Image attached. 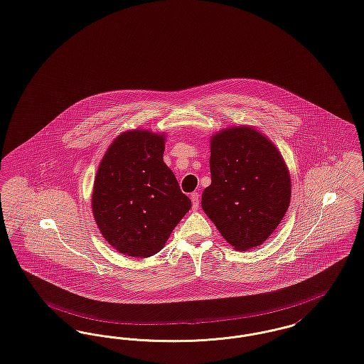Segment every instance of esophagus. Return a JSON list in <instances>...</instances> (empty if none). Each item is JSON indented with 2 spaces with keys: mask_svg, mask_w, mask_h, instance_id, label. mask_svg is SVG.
I'll use <instances>...</instances> for the list:
<instances>
[{
  "mask_svg": "<svg viewBox=\"0 0 364 364\" xmlns=\"http://www.w3.org/2000/svg\"><path fill=\"white\" fill-rule=\"evenodd\" d=\"M191 202H193V209L199 208V193H193L191 195Z\"/></svg>",
  "mask_w": 364,
  "mask_h": 364,
  "instance_id": "34e87169",
  "label": "esophagus"
}]
</instances>
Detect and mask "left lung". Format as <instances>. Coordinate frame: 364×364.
Returning <instances> with one entry per match:
<instances>
[{
  "label": "left lung",
  "mask_w": 364,
  "mask_h": 364,
  "mask_svg": "<svg viewBox=\"0 0 364 364\" xmlns=\"http://www.w3.org/2000/svg\"><path fill=\"white\" fill-rule=\"evenodd\" d=\"M210 146L212 184L202 209L236 250L259 246L289 209L287 166L272 141L247 127L214 134Z\"/></svg>",
  "instance_id": "8db88e82"
}]
</instances>
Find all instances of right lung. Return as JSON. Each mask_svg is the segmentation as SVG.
<instances>
[{"instance_id":"add662e5","label":"right lung","mask_w":364,"mask_h":364,"mask_svg":"<svg viewBox=\"0 0 364 364\" xmlns=\"http://www.w3.org/2000/svg\"><path fill=\"white\" fill-rule=\"evenodd\" d=\"M164 134L132 130L108 147L95 178L92 209L100 232L121 255L161 252L191 208L164 162Z\"/></svg>"}]
</instances>
